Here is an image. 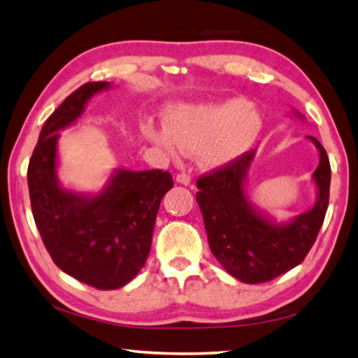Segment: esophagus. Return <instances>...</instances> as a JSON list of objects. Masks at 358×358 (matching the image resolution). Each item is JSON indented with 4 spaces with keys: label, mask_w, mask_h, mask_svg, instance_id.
Listing matches in <instances>:
<instances>
[{
    "label": "esophagus",
    "mask_w": 358,
    "mask_h": 358,
    "mask_svg": "<svg viewBox=\"0 0 358 358\" xmlns=\"http://www.w3.org/2000/svg\"><path fill=\"white\" fill-rule=\"evenodd\" d=\"M177 183H180V185H185V186H189L191 185V177L189 175H186V173H178L177 175Z\"/></svg>",
    "instance_id": "1"
}]
</instances>
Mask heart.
Masks as SVG:
<instances>
[{"label": "heart", "mask_w": 358, "mask_h": 358, "mask_svg": "<svg viewBox=\"0 0 358 358\" xmlns=\"http://www.w3.org/2000/svg\"><path fill=\"white\" fill-rule=\"evenodd\" d=\"M164 121L166 126L145 124V138L169 156L196 151L205 169H220L240 159L262 131L256 107L241 99L177 104L167 108Z\"/></svg>", "instance_id": "1"}]
</instances>
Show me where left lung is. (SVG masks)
Instances as JSON below:
<instances>
[{
    "label": "left lung",
    "mask_w": 358,
    "mask_h": 358,
    "mask_svg": "<svg viewBox=\"0 0 358 358\" xmlns=\"http://www.w3.org/2000/svg\"><path fill=\"white\" fill-rule=\"evenodd\" d=\"M299 118L303 115L294 110ZM319 151L313 173L317 199L313 207L287 222H275L254 207L246 194V180L256 151L197 180L196 194L208 245L220 264L241 282L273 280L303 262L317 238L330 194V161L316 137L308 136Z\"/></svg>",
    "instance_id": "1"
}]
</instances>
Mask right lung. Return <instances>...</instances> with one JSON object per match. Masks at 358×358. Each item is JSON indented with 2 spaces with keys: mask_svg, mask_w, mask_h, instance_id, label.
<instances>
[{
  "mask_svg": "<svg viewBox=\"0 0 358 358\" xmlns=\"http://www.w3.org/2000/svg\"><path fill=\"white\" fill-rule=\"evenodd\" d=\"M110 82L82 85L47 118L28 166L36 227L64 273L101 290L120 289L147 262L156 215L172 175L115 169L99 192H77L58 180L59 131L82 117L88 101Z\"/></svg>",
  "mask_w": 358,
  "mask_h": 358,
  "instance_id": "1",
  "label": "right lung"
}]
</instances>
